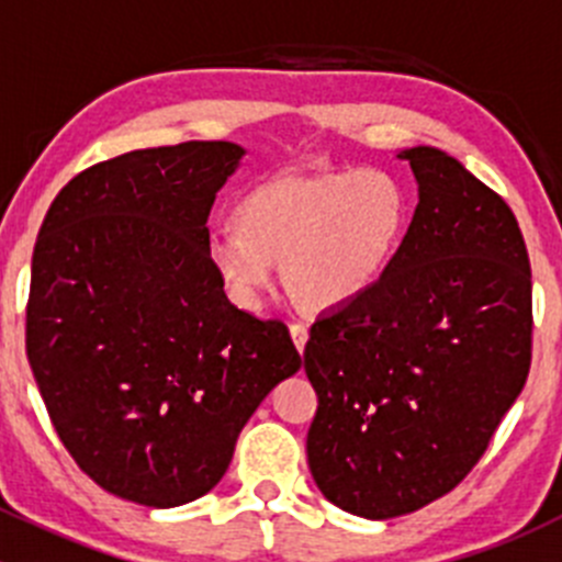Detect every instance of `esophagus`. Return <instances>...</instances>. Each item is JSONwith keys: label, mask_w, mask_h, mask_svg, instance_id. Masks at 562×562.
Instances as JSON below:
<instances>
[{"label": "esophagus", "mask_w": 562, "mask_h": 562, "mask_svg": "<svg viewBox=\"0 0 562 562\" xmlns=\"http://www.w3.org/2000/svg\"><path fill=\"white\" fill-rule=\"evenodd\" d=\"M291 337H293V342H296L299 353H304V345H307L310 331H307V326H304L302 321H293L291 323Z\"/></svg>", "instance_id": "esophagus-1"}]
</instances>
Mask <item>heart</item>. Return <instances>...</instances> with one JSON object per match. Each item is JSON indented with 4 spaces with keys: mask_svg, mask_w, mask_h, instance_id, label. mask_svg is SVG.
Returning a JSON list of instances; mask_svg holds the SVG:
<instances>
[{
    "mask_svg": "<svg viewBox=\"0 0 562 562\" xmlns=\"http://www.w3.org/2000/svg\"><path fill=\"white\" fill-rule=\"evenodd\" d=\"M239 224L206 231V255L231 296L258 307L282 263L304 310H334L370 291L400 252L411 192L383 168L285 173L249 190Z\"/></svg>",
    "mask_w": 562,
    "mask_h": 562,
    "instance_id": "heart-1",
    "label": "heart"
}]
</instances>
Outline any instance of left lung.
Wrapping results in <instances>:
<instances>
[{"label":"left lung","instance_id":"left-lung-1","mask_svg":"<svg viewBox=\"0 0 562 562\" xmlns=\"http://www.w3.org/2000/svg\"><path fill=\"white\" fill-rule=\"evenodd\" d=\"M418 206L386 274L310 328L307 459L342 512L391 519L484 457L532 359L530 258L495 190L432 146L400 151Z\"/></svg>","mask_w":562,"mask_h":562}]
</instances>
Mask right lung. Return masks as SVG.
I'll list each match as a JSON object with an SVG mask.
<instances>
[{
    "label": "right lung",
    "mask_w": 562,
    "mask_h": 562,
    "mask_svg": "<svg viewBox=\"0 0 562 562\" xmlns=\"http://www.w3.org/2000/svg\"><path fill=\"white\" fill-rule=\"evenodd\" d=\"M245 149H138L67 181L32 255L26 356L78 468L124 501L206 495L255 407L302 367L282 321L234 307L206 220Z\"/></svg>",
    "instance_id": "right-lung-1"
}]
</instances>
